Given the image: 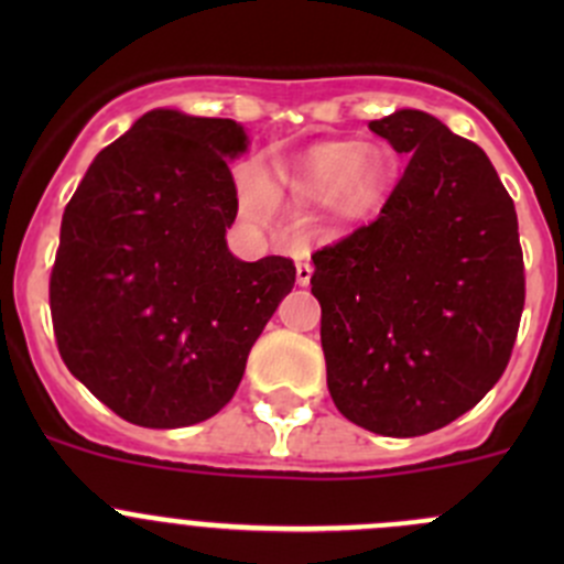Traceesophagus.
I'll use <instances>...</instances> for the list:
<instances>
[{
  "label": "esophagus",
  "instance_id": "obj_1",
  "mask_svg": "<svg viewBox=\"0 0 564 564\" xmlns=\"http://www.w3.org/2000/svg\"><path fill=\"white\" fill-rule=\"evenodd\" d=\"M311 275H314V267H311V261H297V283H300V286H308Z\"/></svg>",
  "mask_w": 564,
  "mask_h": 564
}]
</instances>
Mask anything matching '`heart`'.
I'll return each mask as SVG.
<instances>
[{
	"label": "heart",
	"mask_w": 564,
	"mask_h": 564,
	"mask_svg": "<svg viewBox=\"0 0 564 564\" xmlns=\"http://www.w3.org/2000/svg\"><path fill=\"white\" fill-rule=\"evenodd\" d=\"M390 182V161L379 147H360L357 141H335L322 147L303 172L289 180L294 196L311 204H333L335 215L344 220L360 218L382 198ZM270 196L278 198L275 185H264L259 172L242 169L237 174V202L250 220H267L272 213Z\"/></svg>",
	"instance_id": "1"
}]
</instances>
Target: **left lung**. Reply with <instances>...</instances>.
<instances>
[{
    "instance_id": "obj_1",
    "label": "left lung",
    "mask_w": 564,
    "mask_h": 564,
    "mask_svg": "<svg viewBox=\"0 0 564 564\" xmlns=\"http://www.w3.org/2000/svg\"><path fill=\"white\" fill-rule=\"evenodd\" d=\"M368 128L409 155L373 224L316 250L327 388L346 420L423 436L505 373L524 311L513 198L486 152L417 108Z\"/></svg>"
}]
</instances>
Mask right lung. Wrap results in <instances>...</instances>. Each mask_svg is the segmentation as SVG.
Returning <instances> with one entry per match:
<instances>
[{
  "label": "right lung",
  "mask_w": 564,
  "mask_h": 564,
  "mask_svg": "<svg viewBox=\"0 0 564 564\" xmlns=\"http://www.w3.org/2000/svg\"><path fill=\"white\" fill-rule=\"evenodd\" d=\"M235 119L155 108L98 152L62 215L51 318L67 371L144 429L202 423L231 401L250 346L292 292V259L242 261L229 161Z\"/></svg>",
  "instance_id": "obj_1"
}]
</instances>
